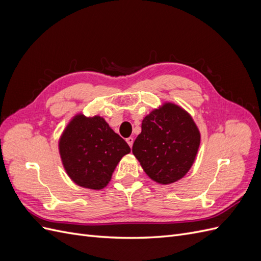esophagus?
Here are the masks:
<instances>
[{"label":"esophagus","instance_id":"1","mask_svg":"<svg viewBox=\"0 0 261 261\" xmlns=\"http://www.w3.org/2000/svg\"><path fill=\"white\" fill-rule=\"evenodd\" d=\"M126 143H127L128 146L132 148V147H133V144H134V138H133V137H128L127 139H126Z\"/></svg>","mask_w":261,"mask_h":261}]
</instances>
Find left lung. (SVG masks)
I'll return each instance as SVG.
<instances>
[{"instance_id":"left-lung-1","label":"left lung","mask_w":261,"mask_h":261,"mask_svg":"<svg viewBox=\"0 0 261 261\" xmlns=\"http://www.w3.org/2000/svg\"><path fill=\"white\" fill-rule=\"evenodd\" d=\"M200 145V133L184 109L167 102L141 123L133 145L146 174L156 183L172 184L192 168Z\"/></svg>"}]
</instances>
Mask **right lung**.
I'll return each mask as SVG.
<instances>
[{"instance_id": "right-lung-1", "label": "right lung", "mask_w": 261, "mask_h": 261, "mask_svg": "<svg viewBox=\"0 0 261 261\" xmlns=\"http://www.w3.org/2000/svg\"><path fill=\"white\" fill-rule=\"evenodd\" d=\"M59 150L67 175L85 188H105L122 158L130 152L126 141L99 115H75L59 141Z\"/></svg>"}]
</instances>
